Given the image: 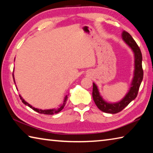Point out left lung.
Returning <instances> with one entry per match:
<instances>
[{"label": "left lung", "mask_w": 153, "mask_h": 153, "mask_svg": "<svg viewBox=\"0 0 153 153\" xmlns=\"http://www.w3.org/2000/svg\"><path fill=\"white\" fill-rule=\"evenodd\" d=\"M122 38L127 45L131 48L135 56V69H134V76L131 82L130 89L127 93L126 97L121 101L115 103H108L103 100L100 95L98 89L94 83H93L92 97L96 105L100 111L107 113H117L122 111L127 107L130 102L135 99L139 90L140 86L143 79V69L142 66V56L139 46L137 45L135 40L133 39L131 36L128 32L123 31L122 33Z\"/></svg>", "instance_id": "8db88e82"}]
</instances>
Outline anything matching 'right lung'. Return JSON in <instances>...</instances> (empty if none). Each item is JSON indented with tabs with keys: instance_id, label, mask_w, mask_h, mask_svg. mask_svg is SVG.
Segmentation results:
<instances>
[{
	"instance_id": "add662e5",
	"label": "right lung",
	"mask_w": 153,
	"mask_h": 153,
	"mask_svg": "<svg viewBox=\"0 0 153 153\" xmlns=\"http://www.w3.org/2000/svg\"><path fill=\"white\" fill-rule=\"evenodd\" d=\"M13 80H14V82H15V79H14V76L13 74ZM20 97V98L21 100H22V102L24 103V104H25V105L28 106V107H30L31 108H32V109L33 111H36V112L39 113H41V114H45V115H53V114H55V113H58L59 112H60V111L63 109V108H64L66 102H67V97L66 96L65 98V99L63 100V104H61V105L59 107V108H53V109H48V110H42V109H39V108H34L32 106H31L29 103H27L26 101H25V100L23 99L22 97H21V96H19Z\"/></svg>"
}]
</instances>
